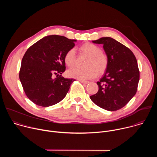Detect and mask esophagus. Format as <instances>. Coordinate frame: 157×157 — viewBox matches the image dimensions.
<instances>
[{
    "label": "esophagus",
    "mask_w": 157,
    "mask_h": 157,
    "mask_svg": "<svg viewBox=\"0 0 157 157\" xmlns=\"http://www.w3.org/2000/svg\"><path fill=\"white\" fill-rule=\"evenodd\" d=\"M79 81L83 84H88L89 82L87 81H84V80H79Z\"/></svg>",
    "instance_id": "obj_1"
}]
</instances>
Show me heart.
I'll return each instance as SVG.
<instances>
[{
    "label": "heart",
    "mask_w": 157,
    "mask_h": 157,
    "mask_svg": "<svg viewBox=\"0 0 157 157\" xmlns=\"http://www.w3.org/2000/svg\"><path fill=\"white\" fill-rule=\"evenodd\" d=\"M81 53L88 56L86 61V68H76L68 71L71 78L79 80L91 79L95 78L98 73L103 74L108 66L107 55L101 50V48L95 44L87 42L79 48ZM64 61L69 68H73L76 63L75 50L70 49L64 56Z\"/></svg>",
    "instance_id": "heart-1"
}]
</instances>
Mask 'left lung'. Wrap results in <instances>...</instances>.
Here are the masks:
<instances>
[{"label":"left lung","mask_w":157,"mask_h":157,"mask_svg":"<svg viewBox=\"0 0 157 157\" xmlns=\"http://www.w3.org/2000/svg\"><path fill=\"white\" fill-rule=\"evenodd\" d=\"M102 44L108 58V66L103 76L97 82L98 93L90 96L99 107L114 111L124 107L136 95L140 73L137 61L132 52L110 37L92 41Z\"/></svg>","instance_id":"obj_1"}]
</instances>
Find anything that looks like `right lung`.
<instances>
[{
  "mask_svg": "<svg viewBox=\"0 0 157 157\" xmlns=\"http://www.w3.org/2000/svg\"><path fill=\"white\" fill-rule=\"evenodd\" d=\"M76 40L63 36H46L25 52L19 78L28 98L35 104L49 107L62 101L75 80L62 77L65 53L75 47ZM53 74L60 75L55 79Z\"/></svg>",
  "mask_w": 157,
  "mask_h": 157,
  "instance_id": "add662e5",
  "label": "right lung"
}]
</instances>
